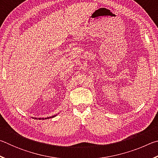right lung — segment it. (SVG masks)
<instances>
[{
  "label": "right lung",
  "mask_w": 158,
  "mask_h": 158,
  "mask_svg": "<svg viewBox=\"0 0 158 158\" xmlns=\"http://www.w3.org/2000/svg\"><path fill=\"white\" fill-rule=\"evenodd\" d=\"M54 116H56V115H55V116H51V117H47V118H45V119H47V118H53V117H54ZM35 119H37V118H35ZM39 119L40 120H42V119H44V118H39Z\"/></svg>",
  "instance_id": "add662e5"
}]
</instances>
